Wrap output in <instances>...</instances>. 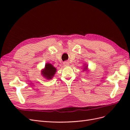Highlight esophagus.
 <instances>
[{
	"instance_id": "34e87169",
	"label": "esophagus",
	"mask_w": 130,
	"mask_h": 130,
	"mask_svg": "<svg viewBox=\"0 0 130 130\" xmlns=\"http://www.w3.org/2000/svg\"><path fill=\"white\" fill-rule=\"evenodd\" d=\"M63 65H64L65 66H67L69 64V62L68 61H64V62H63Z\"/></svg>"
}]
</instances>
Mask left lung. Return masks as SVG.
Masks as SVG:
<instances>
[{"label": "left lung", "instance_id": "left-lung-1", "mask_svg": "<svg viewBox=\"0 0 130 130\" xmlns=\"http://www.w3.org/2000/svg\"><path fill=\"white\" fill-rule=\"evenodd\" d=\"M87 68H88V67H87V65L86 67H85V68H84V69H84V70H87Z\"/></svg>", "mask_w": 130, "mask_h": 130}]
</instances>
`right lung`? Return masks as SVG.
<instances>
[{
  "label": "right lung",
  "mask_w": 130,
  "mask_h": 130,
  "mask_svg": "<svg viewBox=\"0 0 130 130\" xmlns=\"http://www.w3.org/2000/svg\"><path fill=\"white\" fill-rule=\"evenodd\" d=\"M56 72V68L54 67V66L51 63H47L45 65V69L41 71V73H42L41 74L45 78L49 80L52 78V77L54 76Z\"/></svg>",
  "instance_id": "right-lung-1"
}]
</instances>
